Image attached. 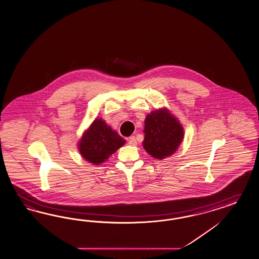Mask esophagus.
Segmentation results:
<instances>
[{
	"label": "esophagus",
	"instance_id": "34e87169",
	"mask_svg": "<svg viewBox=\"0 0 259 259\" xmlns=\"http://www.w3.org/2000/svg\"><path fill=\"white\" fill-rule=\"evenodd\" d=\"M127 143H128V145H131V146H136V145H137V141H136L135 136H131V137L127 139Z\"/></svg>",
	"mask_w": 259,
	"mask_h": 259
}]
</instances>
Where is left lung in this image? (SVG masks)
<instances>
[{
	"instance_id": "left-lung-1",
	"label": "left lung",
	"mask_w": 259,
	"mask_h": 259,
	"mask_svg": "<svg viewBox=\"0 0 259 259\" xmlns=\"http://www.w3.org/2000/svg\"><path fill=\"white\" fill-rule=\"evenodd\" d=\"M144 133L143 146L158 159L174 154L184 136L183 127L166 109L153 111L146 116Z\"/></svg>"
}]
</instances>
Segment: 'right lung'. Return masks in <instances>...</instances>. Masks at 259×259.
I'll return each instance as SVG.
<instances>
[{
    "mask_svg": "<svg viewBox=\"0 0 259 259\" xmlns=\"http://www.w3.org/2000/svg\"><path fill=\"white\" fill-rule=\"evenodd\" d=\"M126 141L101 119H96L80 140L79 150L87 161L100 164L123 146Z\"/></svg>",
    "mask_w": 259,
    "mask_h": 259,
    "instance_id": "add662e5",
    "label": "right lung"
}]
</instances>
